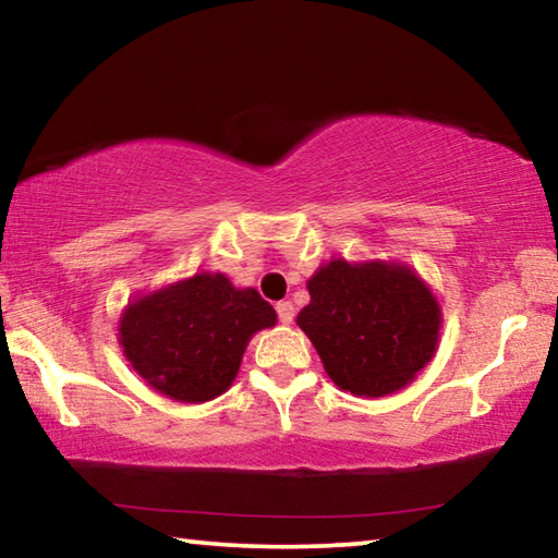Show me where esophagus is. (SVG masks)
<instances>
[{"instance_id":"esophagus-1","label":"esophagus","mask_w":558,"mask_h":558,"mask_svg":"<svg viewBox=\"0 0 558 558\" xmlns=\"http://www.w3.org/2000/svg\"><path fill=\"white\" fill-rule=\"evenodd\" d=\"M276 313H278V319H280L282 325H290L292 319H295V307H292V302H288V300L278 302V305H276Z\"/></svg>"}]
</instances>
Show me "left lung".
Here are the masks:
<instances>
[{
	"instance_id": "1",
	"label": "left lung",
	"mask_w": 558,
	"mask_h": 558,
	"mask_svg": "<svg viewBox=\"0 0 558 558\" xmlns=\"http://www.w3.org/2000/svg\"><path fill=\"white\" fill-rule=\"evenodd\" d=\"M298 327L329 379L366 399L401 391L438 349L440 302L405 263L332 258L307 280Z\"/></svg>"
}]
</instances>
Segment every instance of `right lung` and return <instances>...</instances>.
Instances as JSON below:
<instances>
[{"mask_svg":"<svg viewBox=\"0 0 558 558\" xmlns=\"http://www.w3.org/2000/svg\"><path fill=\"white\" fill-rule=\"evenodd\" d=\"M276 323L258 290L204 270L130 300L118 342L149 389L179 403H204L229 391L251 337Z\"/></svg>","mask_w":558,"mask_h":558,"instance_id":"add662e5","label":"right lung"}]
</instances>
